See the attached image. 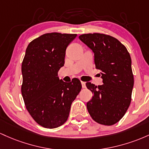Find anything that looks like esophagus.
<instances>
[{
  "label": "esophagus",
  "instance_id": "34e87169",
  "mask_svg": "<svg viewBox=\"0 0 149 149\" xmlns=\"http://www.w3.org/2000/svg\"><path fill=\"white\" fill-rule=\"evenodd\" d=\"M81 86H82V88H86V83H85L84 81H81Z\"/></svg>",
  "mask_w": 149,
  "mask_h": 149
}]
</instances>
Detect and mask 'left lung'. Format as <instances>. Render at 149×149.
Segmentation results:
<instances>
[{"mask_svg":"<svg viewBox=\"0 0 149 149\" xmlns=\"http://www.w3.org/2000/svg\"><path fill=\"white\" fill-rule=\"evenodd\" d=\"M79 38L94 53L96 68L101 70L103 84L86 82L93 96L86 103L92 119L99 124L113 125L124 116L130 105L134 86L132 60L117 38L103 34H85Z\"/></svg>","mask_w":149,"mask_h":149,"instance_id":"8db88e82","label":"left lung"}]
</instances>
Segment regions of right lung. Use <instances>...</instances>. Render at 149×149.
<instances>
[{"label":"right lung","mask_w":149,"mask_h":149,"mask_svg":"<svg viewBox=\"0 0 149 149\" xmlns=\"http://www.w3.org/2000/svg\"><path fill=\"white\" fill-rule=\"evenodd\" d=\"M77 34L48 33L29 43L22 64V95L31 116L43 127L56 128L69 116L72 103L81 91L77 78L60 79L66 48Z\"/></svg>","instance_id":"obj_1"}]
</instances>
